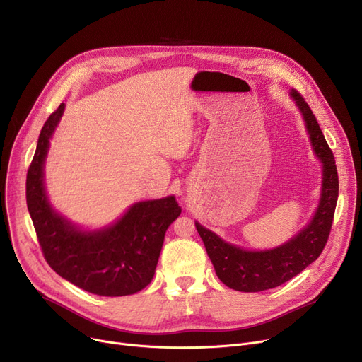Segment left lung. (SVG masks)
Returning a JSON list of instances; mask_svg holds the SVG:
<instances>
[{"instance_id": "8db88e82", "label": "left lung", "mask_w": 362, "mask_h": 362, "mask_svg": "<svg viewBox=\"0 0 362 362\" xmlns=\"http://www.w3.org/2000/svg\"><path fill=\"white\" fill-rule=\"evenodd\" d=\"M291 95L305 120L315 156L322 163L321 198L311 223L289 242L270 251L240 250L195 223L217 277L239 292L267 291L291 280L320 257L332 230L339 195L336 161L307 101L295 89Z\"/></svg>"}]
</instances>
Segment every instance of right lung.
Returning <instances> with one entry per match:
<instances>
[{
    "mask_svg": "<svg viewBox=\"0 0 362 362\" xmlns=\"http://www.w3.org/2000/svg\"><path fill=\"white\" fill-rule=\"evenodd\" d=\"M64 111L60 104L45 122L26 177V202L44 258L63 279L86 292L124 296L154 277L167 227L182 213L175 197L136 202L112 226L82 232L57 214L44 187L49 138Z\"/></svg>",
    "mask_w": 362,
    "mask_h": 362,
    "instance_id": "right-lung-1",
    "label": "right lung"
}]
</instances>
